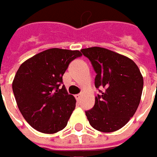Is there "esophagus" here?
Returning a JSON list of instances; mask_svg holds the SVG:
<instances>
[{"instance_id": "esophagus-1", "label": "esophagus", "mask_w": 157, "mask_h": 157, "mask_svg": "<svg viewBox=\"0 0 157 157\" xmlns=\"http://www.w3.org/2000/svg\"><path fill=\"white\" fill-rule=\"evenodd\" d=\"M81 96H82L81 94H78V95H75V97H76V99H77V100H80V99H81Z\"/></svg>"}]
</instances>
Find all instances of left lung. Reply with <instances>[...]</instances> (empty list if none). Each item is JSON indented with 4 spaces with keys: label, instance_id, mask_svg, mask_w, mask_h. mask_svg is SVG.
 Here are the masks:
<instances>
[{
    "label": "left lung",
    "instance_id": "obj_1",
    "mask_svg": "<svg viewBox=\"0 0 157 157\" xmlns=\"http://www.w3.org/2000/svg\"><path fill=\"white\" fill-rule=\"evenodd\" d=\"M90 61L96 76L94 107L86 111L90 125L102 132L122 128L135 114L143 90V77L129 58L101 47L81 50Z\"/></svg>",
    "mask_w": 157,
    "mask_h": 157
}]
</instances>
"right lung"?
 Returning <instances> with one entry per match:
<instances>
[{
    "label": "right lung",
    "mask_w": 157,
    "mask_h": 157,
    "mask_svg": "<svg viewBox=\"0 0 157 157\" xmlns=\"http://www.w3.org/2000/svg\"><path fill=\"white\" fill-rule=\"evenodd\" d=\"M79 51L52 48L23 62L12 82L17 107L28 124L40 132L63 129L76 107V100L62 84L70 63Z\"/></svg>",
    "instance_id": "add662e5"
}]
</instances>
